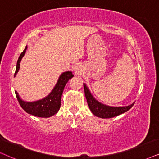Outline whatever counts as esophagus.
Segmentation results:
<instances>
[{"label":"esophagus","instance_id":"1","mask_svg":"<svg viewBox=\"0 0 159 159\" xmlns=\"http://www.w3.org/2000/svg\"><path fill=\"white\" fill-rule=\"evenodd\" d=\"M79 70H80V67L78 66H76V67L75 68V72H79Z\"/></svg>","mask_w":159,"mask_h":159}]
</instances>
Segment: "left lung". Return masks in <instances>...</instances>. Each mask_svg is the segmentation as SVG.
Returning a JSON list of instances; mask_svg holds the SVG:
<instances>
[{
  "label": "left lung",
  "mask_w": 159,
  "mask_h": 159,
  "mask_svg": "<svg viewBox=\"0 0 159 159\" xmlns=\"http://www.w3.org/2000/svg\"><path fill=\"white\" fill-rule=\"evenodd\" d=\"M84 88L86 100H87L88 106L89 107L91 112L94 116L99 118H111L115 117V116L120 115V114L128 111L134 104V102H133L131 105H127V106L122 107L109 106V105L102 104L100 102L97 100L85 84H84Z\"/></svg>",
  "instance_id": "8db88e82"
}]
</instances>
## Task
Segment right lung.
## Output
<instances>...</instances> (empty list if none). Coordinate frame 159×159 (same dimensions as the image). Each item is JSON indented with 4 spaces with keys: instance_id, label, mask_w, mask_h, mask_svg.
Returning a JSON list of instances; mask_svg holds the SVG:
<instances>
[{
    "instance_id": "obj_1",
    "label": "right lung",
    "mask_w": 159,
    "mask_h": 159,
    "mask_svg": "<svg viewBox=\"0 0 159 159\" xmlns=\"http://www.w3.org/2000/svg\"><path fill=\"white\" fill-rule=\"evenodd\" d=\"M27 46H26L25 50L20 54L17 62H16V71L14 73V77L19 72L20 67V62L22 59L24 57ZM73 74L71 71H66L62 73L59 77L57 82L55 84L54 87L53 88L49 94L47 96L43 97V99L33 102H27L22 100L18 92L15 91L16 98L18 99L21 107L27 113L30 115L37 116L41 118H48L54 116L59 111L61 105V98L63 93V90L67 81L73 77Z\"/></svg>"
}]
</instances>
